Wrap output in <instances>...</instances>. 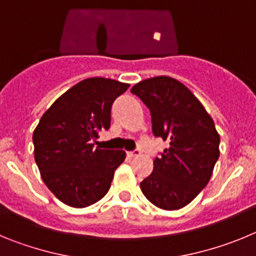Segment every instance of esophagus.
Masks as SVG:
<instances>
[{
    "label": "esophagus",
    "instance_id": "obj_1",
    "mask_svg": "<svg viewBox=\"0 0 256 256\" xmlns=\"http://www.w3.org/2000/svg\"><path fill=\"white\" fill-rule=\"evenodd\" d=\"M141 155V150H138V148H134L133 151H130L128 152V156H130V158H137V156Z\"/></svg>",
    "mask_w": 256,
    "mask_h": 256
}]
</instances>
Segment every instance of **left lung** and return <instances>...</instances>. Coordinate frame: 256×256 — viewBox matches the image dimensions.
<instances>
[{
    "instance_id": "left-lung-1",
    "label": "left lung",
    "mask_w": 256,
    "mask_h": 256,
    "mask_svg": "<svg viewBox=\"0 0 256 256\" xmlns=\"http://www.w3.org/2000/svg\"><path fill=\"white\" fill-rule=\"evenodd\" d=\"M130 92L150 110L154 136L170 144L155 158L141 191L160 209L186 206L205 188L219 158L214 122L188 88L170 76L142 80Z\"/></svg>"
}]
</instances>
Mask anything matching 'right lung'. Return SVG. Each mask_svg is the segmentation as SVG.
<instances>
[{
  "instance_id": "obj_1",
  "label": "right lung",
  "mask_w": 256,
  "mask_h": 256,
  "mask_svg": "<svg viewBox=\"0 0 256 256\" xmlns=\"http://www.w3.org/2000/svg\"><path fill=\"white\" fill-rule=\"evenodd\" d=\"M130 84L88 78L61 94L33 133L34 159L50 191L72 208L94 204L108 194L123 150H100L92 142L108 130L112 105Z\"/></svg>"
}]
</instances>
